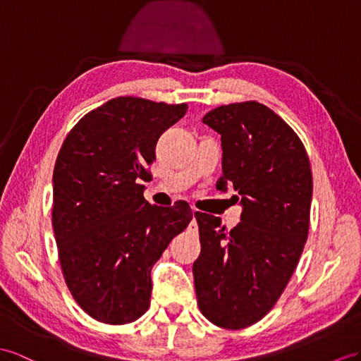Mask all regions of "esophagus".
<instances>
[{
	"mask_svg": "<svg viewBox=\"0 0 361 361\" xmlns=\"http://www.w3.org/2000/svg\"><path fill=\"white\" fill-rule=\"evenodd\" d=\"M195 215H197V210L193 209V210H192V221H190V224H189V230H190V232H197V230H198V224H197Z\"/></svg>",
	"mask_w": 361,
	"mask_h": 361,
	"instance_id": "obj_1",
	"label": "esophagus"
}]
</instances>
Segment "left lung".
Here are the masks:
<instances>
[{"label":"left lung","mask_w":361,"mask_h":361,"mask_svg":"<svg viewBox=\"0 0 361 361\" xmlns=\"http://www.w3.org/2000/svg\"><path fill=\"white\" fill-rule=\"evenodd\" d=\"M221 134L223 177L241 195V223L197 212L201 253L193 262L198 307L226 329L259 322L295 270L310 228L312 173L299 135L274 111L248 100L202 117Z\"/></svg>","instance_id":"8db88e82"}]
</instances>
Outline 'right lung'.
Here are the masks:
<instances>
[{
    "instance_id": "obj_1",
    "label": "right lung",
    "mask_w": 361,
    "mask_h": 361,
    "mask_svg": "<svg viewBox=\"0 0 361 361\" xmlns=\"http://www.w3.org/2000/svg\"><path fill=\"white\" fill-rule=\"evenodd\" d=\"M188 105L116 97L90 111L63 140L53 171L51 223L63 279L88 316L108 325L142 317L151 270L192 219L186 201L152 206L151 178L160 135Z\"/></svg>"
}]
</instances>
